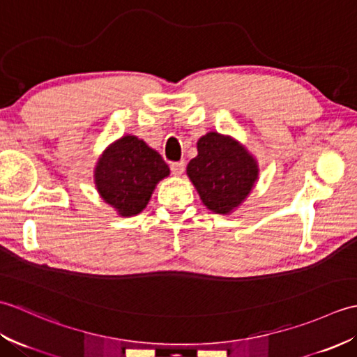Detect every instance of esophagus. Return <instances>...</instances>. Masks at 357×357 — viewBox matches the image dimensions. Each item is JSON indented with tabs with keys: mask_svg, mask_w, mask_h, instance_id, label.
Segmentation results:
<instances>
[{
	"mask_svg": "<svg viewBox=\"0 0 357 357\" xmlns=\"http://www.w3.org/2000/svg\"><path fill=\"white\" fill-rule=\"evenodd\" d=\"M185 169V162L184 161H179V162H172L170 165V170L174 174V176H181V174L184 173Z\"/></svg>",
	"mask_w": 357,
	"mask_h": 357,
	"instance_id": "34e87169",
	"label": "esophagus"
}]
</instances>
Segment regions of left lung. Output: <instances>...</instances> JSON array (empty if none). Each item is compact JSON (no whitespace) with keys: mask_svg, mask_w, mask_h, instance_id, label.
Returning <instances> with one entry per match:
<instances>
[{"mask_svg":"<svg viewBox=\"0 0 357 357\" xmlns=\"http://www.w3.org/2000/svg\"><path fill=\"white\" fill-rule=\"evenodd\" d=\"M187 174L204 206L218 215H229L252 192L259 167L231 136L210 132L199 138L198 156L188 162Z\"/></svg>","mask_w":357,"mask_h":357,"instance_id":"8db88e82","label":"left lung"}]
</instances>
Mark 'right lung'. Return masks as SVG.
Returning <instances> with one entry per match:
<instances>
[{"label":"right lung","mask_w":357,"mask_h":357,"mask_svg":"<svg viewBox=\"0 0 357 357\" xmlns=\"http://www.w3.org/2000/svg\"><path fill=\"white\" fill-rule=\"evenodd\" d=\"M170 169L156 150L126 135L104 150L95 167V185L119 216H135L147 207L156 184Z\"/></svg>","instance_id":"right-lung-1"}]
</instances>
